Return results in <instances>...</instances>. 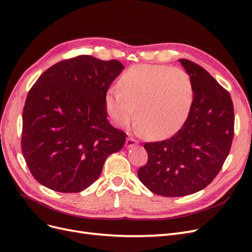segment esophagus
<instances>
[{"label":"esophagus","mask_w":252,"mask_h":252,"mask_svg":"<svg viewBox=\"0 0 252 252\" xmlns=\"http://www.w3.org/2000/svg\"><path fill=\"white\" fill-rule=\"evenodd\" d=\"M135 145H136V141L133 138H130V136H129V138H127V140H126V147L130 148V147L135 146Z\"/></svg>","instance_id":"34e87169"}]
</instances>
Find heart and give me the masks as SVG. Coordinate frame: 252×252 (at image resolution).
Returning a JSON list of instances; mask_svg holds the SVG:
<instances>
[{
    "mask_svg": "<svg viewBox=\"0 0 252 252\" xmlns=\"http://www.w3.org/2000/svg\"><path fill=\"white\" fill-rule=\"evenodd\" d=\"M120 90L106 94V108L118 126L134 118L141 132L168 135L184 124L193 100L189 74L182 68L162 65H135L120 79Z\"/></svg>",
    "mask_w": 252,
    "mask_h": 252,
    "instance_id": "b5f03b06",
    "label": "heart"
}]
</instances>
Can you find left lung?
<instances>
[{
  "label": "left lung",
  "instance_id": "left-lung-1",
  "mask_svg": "<svg viewBox=\"0 0 252 252\" xmlns=\"http://www.w3.org/2000/svg\"><path fill=\"white\" fill-rule=\"evenodd\" d=\"M179 62L192 83L191 108L171 138L145 143L148 161L138 171L151 192L172 197L195 193L215 180L229 155L234 134L229 93L200 65L185 59Z\"/></svg>",
  "mask_w": 252,
  "mask_h": 252
}]
</instances>
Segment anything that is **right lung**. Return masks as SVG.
I'll return each instance as SVG.
<instances>
[{
    "mask_svg": "<svg viewBox=\"0 0 252 252\" xmlns=\"http://www.w3.org/2000/svg\"><path fill=\"white\" fill-rule=\"evenodd\" d=\"M124 66L91 56L64 60L33 84L23 109L22 152L33 178L59 192H80L97 180L126 133L107 120L106 94Z\"/></svg>",
    "mask_w": 252,
    "mask_h": 252,
    "instance_id": "1",
    "label": "right lung"
}]
</instances>
